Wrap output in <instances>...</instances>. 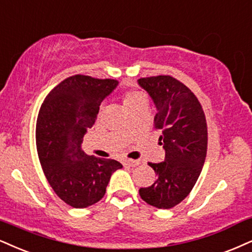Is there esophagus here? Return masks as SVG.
Instances as JSON below:
<instances>
[{"mask_svg":"<svg viewBox=\"0 0 252 252\" xmlns=\"http://www.w3.org/2000/svg\"><path fill=\"white\" fill-rule=\"evenodd\" d=\"M139 163H140V161H138V160H132V159L124 160V161H123L124 166H129V167H135V166H138Z\"/></svg>","mask_w":252,"mask_h":252,"instance_id":"1","label":"esophagus"}]
</instances>
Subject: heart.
Wrapping results in <instances>:
<instances>
[{"label":"heart","instance_id":"heart-1","mask_svg":"<svg viewBox=\"0 0 252 252\" xmlns=\"http://www.w3.org/2000/svg\"><path fill=\"white\" fill-rule=\"evenodd\" d=\"M141 104H146V99L145 95L139 91L127 92L125 97H124V105H125L127 111H131L132 108L139 106Z\"/></svg>","mask_w":252,"mask_h":252}]
</instances>
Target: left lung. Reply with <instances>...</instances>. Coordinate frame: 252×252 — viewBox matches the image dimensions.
Returning a JSON list of instances; mask_svg holds the SVG:
<instances>
[{
    "mask_svg": "<svg viewBox=\"0 0 252 252\" xmlns=\"http://www.w3.org/2000/svg\"><path fill=\"white\" fill-rule=\"evenodd\" d=\"M150 94L157 114L155 129H160L164 161L148 164L157 181L139 189L146 203L170 209L185 200L200 176L207 155V123L200 101L187 86L170 76L138 79Z\"/></svg>",
    "mask_w": 252,
    "mask_h": 252,
    "instance_id": "8db88e82",
    "label": "left lung"
}]
</instances>
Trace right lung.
<instances>
[{
  "instance_id": "obj_1",
  "label": "right lung",
  "mask_w": 252,
  "mask_h": 252,
  "mask_svg": "<svg viewBox=\"0 0 252 252\" xmlns=\"http://www.w3.org/2000/svg\"><path fill=\"white\" fill-rule=\"evenodd\" d=\"M118 84L82 74L69 77L46 95L39 110L36 145L43 172L58 197L73 208L100 201L112 174L123 168L116 160L86 155L82 150L99 106Z\"/></svg>"
}]
</instances>
